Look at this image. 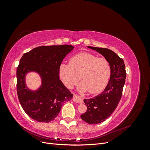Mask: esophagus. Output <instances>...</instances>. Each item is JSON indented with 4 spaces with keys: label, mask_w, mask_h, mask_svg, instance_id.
<instances>
[{
    "label": "esophagus",
    "mask_w": 150,
    "mask_h": 150,
    "mask_svg": "<svg viewBox=\"0 0 150 150\" xmlns=\"http://www.w3.org/2000/svg\"><path fill=\"white\" fill-rule=\"evenodd\" d=\"M72 100H73V101H74L77 103H79V104L82 103L83 102V99L76 94H74V96H73V98H72Z\"/></svg>",
    "instance_id": "obj_1"
}]
</instances>
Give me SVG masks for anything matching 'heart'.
I'll use <instances>...</instances> for the list:
<instances>
[{
  "label": "heart",
  "mask_w": 150,
  "mask_h": 150,
  "mask_svg": "<svg viewBox=\"0 0 150 150\" xmlns=\"http://www.w3.org/2000/svg\"><path fill=\"white\" fill-rule=\"evenodd\" d=\"M60 76L67 88H71L79 79V90L96 94L103 90L111 76L110 62L105 58H99L92 54L83 52L72 56L69 63L62 62Z\"/></svg>",
  "instance_id": "b5f03b06"
}]
</instances>
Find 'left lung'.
Returning <instances> with one entry per match:
<instances>
[{
    "label": "left lung",
    "mask_w": 150,
    "mask_h": 150,
    "mask_svg": "<svg viewBox=\"0 0 150 150\" xmlns=\"http://www.w3.org/2000/svg\"><path fill=\"white\" fill-rule=\"evenodd\" d=\"M105 57L111 66V76L103 91L98 96L84 99L87 111L81 115V118L88 124H98L110 117L120 103L125 83L126 72L122 59L107 48L88 46Z\"/></svg>",
    "instance_id": "8db88e82"
}]
</instances>
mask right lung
<instances>
[{
	"instance_id": "right-lung-1",
	"label": "right lung",
	"mask_w": 150,
	"mask_h": 150,
	"mask_svg": "<svg viewBox=\"0 0 150 150\" xmlns=\"http://www.w3.org/2000/svg\"><path fill=\"white\" fill-rule=\"evenodd\" d=\"M71 45L39 46L24 54L17 67V93L24 111L32 119L48 122L59 115L64 103L73 96L59 79V68ZM30 71L42 77V84L35 92L25 85V74Z\"/></svg>"
}]
</instances>
